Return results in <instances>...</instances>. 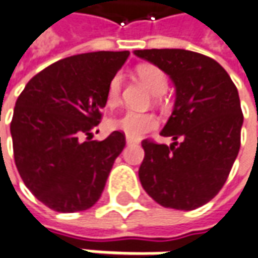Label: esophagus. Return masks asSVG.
<instances>
[{
	"instance_id": "34e87169",
	"label": "esophagus",
	"mask_w": 258,
	"mask_h": 258,
	"mask_svg": "<svg viewBox=\"0 0 258 258\" xmlns=\"http://www.w3.org/2000/svg\"><path fill=\"white\" fill-rule=\"evenodd\" d=\"M127 145H133V144H137V141H134V140H131V138H127Z\"/></svg>"
}]
</instances>
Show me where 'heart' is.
Returning a JSON list of instances; mask_svg holds the SVG:
<instances>
[{
	"label": "heart",
	"mask_w": 258,
	"mask_h": 258,
	"mask_svg": "<svg viewBox=\"0 0 258 258\" xmlns=\"http://www.w3.org/2000/svg\"><path fill=\"white\" fill-rule=\"evenodd\" d=\"M137 75L141 79L144 85L150 89L154 94H162L165 92L168 80L165 73L154 64H140L137 68ZM121 93V76L114 75L108 82L106 90L107 107H115L120 101ZM111 127L117 131H121L131 140H138L147 133L158 127V120L152 113H140L134 110H128L121 115H118L111 121Z\"/></svg>",
	"instance_id": "heart-1"
}]
</instances>
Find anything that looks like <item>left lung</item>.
Returning <instances> with one entry per match:
<instances>
[{
    "mask_svg": "<svg viewBox=\"0 0 258 258\" xmlns=\"http://www.w3.org/2000/svg\"><path fill=\"white\" fill-rule=\"evenodd\" d=\"M137 56L172 79L175 107L161 136L171 145L144 140L138 176L161 206L194 210L223 188L240 150L243 113L230 76L209 56L185 49H144Z\"/></svg>",
    "mask_w": 258,
    "mask_h": 258,
    "instance_id": "8db88e82",
    "label": "left lung"
}]
</instances>
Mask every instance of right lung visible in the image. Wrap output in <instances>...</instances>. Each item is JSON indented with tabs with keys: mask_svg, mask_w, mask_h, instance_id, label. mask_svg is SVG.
Here are the masks:
<instances>
[{
	"mask_svg": "<svg viewBox=\"0 0 258 258\" xmlns=\"http://www.w3.org/2000/svg\"><path fill=\"white\" fill-rule=\"evenodd\" d=\"M130 52H90L52 63L35 75L15 103V165L26 188L56 212L92 208L106 186L125 136L93 141L108 82Z\"/></svg>",
	"mask_w": 258,
	"mask_h": 258,
	"instance_id": "obj_1",
	"label": "right lung"
}]
</instances>
